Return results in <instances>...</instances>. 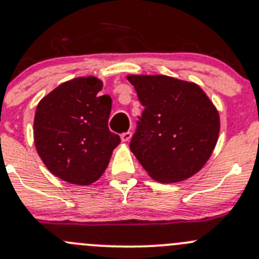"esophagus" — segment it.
<instances>
[{"label":"esophagus","instance_id":"obj_1","mask_svg":"<svg viewBox=\"0 0 259 259\" xmlns=\"http://www.w3.org/2000/svg\"><path fill=\"white\" fill-rule=\"evenodd\" d=\"M132 137H133V134H132V133H130V132L122 133V134L120 135L121 141H124V143H127V141H129L130 139H132Z\"/></svg>","mask_w":259,"mask_h":259}]
</instances>
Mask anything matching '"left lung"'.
Wrapping results in <instances>:
<instances>
[{
	"instance_id": "left-lung-1",
	"label": "left lung",
	"mask_w": 259,
	"mask_h": 259,
	"mask_svg": "<svg viewBox=\"0 0 259 259\" xmlns=\"http://www.w3.org/2000/svg\"><path fill=\"white\" fill-rule=\"evenodd\" d=\"M126 78L145 107L130 150L156 181L194 176L219 140L220 115L213 103L192 81L160 74Z\"/></svg>"
}]
</instances>
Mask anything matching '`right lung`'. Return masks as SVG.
I'll return each mask as SVG.
<instances>
[{"instance_id": "1", "label": "right lung", "mask_w": 259, "mask_h": 259, "mask_svg": "<svg viewBox=\"0 0 259 259\" xmlns=\"http://www.w3.org/2000/svg\"><path fill=\"white\" fill-rule=\"evenodd\" d=\"M103 81L79 77L40 99L33 121L37 152L46 167L69 184L91 185L105 171L119 135L108 127L111 98L99 95Z\"/></svg>"}]
</instances>
